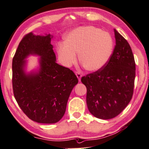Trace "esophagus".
<instances>
[{
  "label": "esophagus",
  "instance_id": "1",
  "mask_svg": "<svg viewBox=\"0 0 149 149\" xmlns=\"http://www.w3.org/2000/svg\"><path fill=\"white\" fill-rule=\"evenodd\" d=\"M75 75H76V76L77 77V78H78L79 81H81V77H82V75L80 74V72H75Z\"/></svg>",
  "mask_w": 149,
  "mask_h": 149
}]
</instances>
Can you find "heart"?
<instances>
[{
  "label": "heart",
  "mask_w": 149,
  "mask_h": 149,
  "mask_svg": "<svg viewBox=\"0 0 149 149\" xmlns=\"http://www.w3.org/2000/svg\"><path fill=\"white\" fill-rule=\"evenodd\" d=\"M114 42L108 32L93 26L76 28L68 34L65 43H58L57 52L65 66L72 65L77 59L85 69L96 72L104 68L111 57Z\"/></svg>",
  "instance_id": "heart-1"
}]
</instances>
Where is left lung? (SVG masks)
I'll return each instance as SVG.
<instances>
[{"label": "left lung", "instance_id": "obj_1", "mask_svg": "<svg viewBox=\"0 0 149 149\" xmlns=\"http://www.w3.org/2000/svg\"><path fill=\"white\" fill-rule=\"evenodd\" d=\"M116 45L104 68L81 77L88 109L94 117L110 119L121 113L133 94L135 62L129 44L115 30Z\"/></svg>", "mask_w": 149, "mask_h": 149}]
</instances>
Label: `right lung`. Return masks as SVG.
I'll return each mask as SVG.
<instances>
[{"label":"right lung","instance_id":"add662e5","mask_svg":"<svg viewBox=\"0 0 149 149\" xmlns=\"http://www.w3.org/2000/svg\"><path fill=\"white\" fill-rule=\"evenodd\" d=\"M51 44L50 34L22 38L13 60V89L16 101L24 114L40 123H55L64 115L68 100L78 79L69 68L59 65ZM30 54L41 56L36 74L23 71Z\"/></svg>","mask_w":149,"mask_h":149}]
</instances>
